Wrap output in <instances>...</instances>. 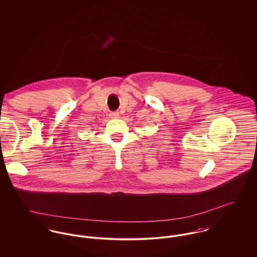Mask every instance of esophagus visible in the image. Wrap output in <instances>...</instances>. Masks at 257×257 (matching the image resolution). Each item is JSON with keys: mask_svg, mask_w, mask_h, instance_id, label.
Returning a JSON list of instances; mask_svg holds the SVG:
<instances>
[{"mask_svg": "<svg viewBox=\"0 0 257 257\" xmlns=\"http://www.w3.org/2000/svg\"><path fill=\"white\" fill-rule=\"evenodd\" d=\"M110 116L111 118H117L119 116V113L117 111H112V112H110Z\"/></svg>", "mask_w": 257, "mask_h": 257, "instance_id": "obj_1", "label": "esophagus"}]
</instances>
